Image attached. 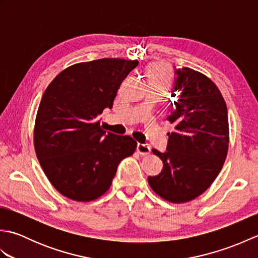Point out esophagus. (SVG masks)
<instances>
[{"mask_svg":"<svg viewBox=\"0 0 258 258\" xmlns=\"http://www.w3.org/2000/svg\"><path fill=\"white\" fill-rule=\"evenodd\" d=\"M136 150H138V152L140 153L141 155H147V154H150V153H151V147L149 145L142 144V143L138 144Z\"/></svg>","mask_w":258,"mask_h":258,"instance_id":"34e87169","label":"esophagus"}]
</instances>
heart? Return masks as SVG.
<instances>
[{
  "mask_svg": "<svg viewBox=\"0 0 258 258\" xmlns=\"http://www.w3.org/2000/svg\"><path fill=\"white\" fill-rule=\"evenodd\" d=\"M146 78L149 86L162 87L166 90L172 84V72L165 64H153L146 71Z\"/></svg>",
  "mask_w": 258,
  "mask_h": 258,
  "instance_id": "heart-1",
  "label": "heart"
}]
</instances>
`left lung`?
I'll return each instance as SVG.
<instances>
[{
	"instance_id": "obj_1",
	"label": "left lung",
	"mask_w": 258,
	"mask_h": 258,
	"mask_svg": "<svg viewBox=\"0 0 258 258\" xmlns=\"http://www.w3.org/2000/svg\"><path fill=\"white\" fill-rule=\"evenodd\" d=\"M172 112L165 152L153 150L163 161L162 172L147 180L164 200L184 203L205 191L221 172L228 150L225 101L213 82L189 68H174Z\"/></svg>"
}]
</instances>
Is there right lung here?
Listing matches in <instances>:
<instances>
[{"instance_id": "add662e5", "label": "right lung", "mask_w": 258, "mask_h": 258, "mask_svg": "<svg viewBox=\"0 0 258 258\" xmlns=\"http://www.w3.org/2000/svg\"><path fill=\"white\" fill-rule=\"evenodd\" d=\"M138 61L101 58L74 64L47 86L34 127L37 160L62 195L93 201L109 188L119 162L138 143L105 132L98 118L112 108L122 81Z\"/></svg>"}]
</instances>
